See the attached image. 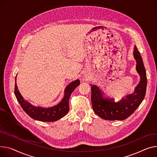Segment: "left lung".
Instances as JSON below:
<instances>
[{"label":"left lung","instance_id":"1","mask_svg":"<svg viewBox=\"0 0 157 157\" xmlns=\"http://www.w3.org/2000/svg\"><path fill=\"white\" fill-rule=\"evenodd\" d=\"M134 57L137 62L136 70L141 77L134 93L118 102H115L113 98L104 96L97 86L90 85L92 108L101 119L109 121L125 120L134 113L143 101L147 91V78L142 57L136 46L134 48Z\"/></svg>","mask_w":157,"mask_h":157}]
</instances>
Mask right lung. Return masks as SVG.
<instances>
[{"instance_id": "right-lung-1", "label": "right lung", "mask_w": 157, "mask_h": 157, "mask_svg": "<svg viewBox=\"0 0 157 157\" xmlns=\"http://www.w3.org/2000/svg\"><path fill=\"white\" fill-rule=\"evenodd\" d=\"M16 81V76L15 81ZM80 84L79 79H77L66 87L65 95L62 101L57 105L48 108L35 107L26 101L21 95L15 82L14 94L15 96L24 111L32 119L42 122H54L65 116L69 110V100L72 91Z\"/></svg>"}]
</instances>
